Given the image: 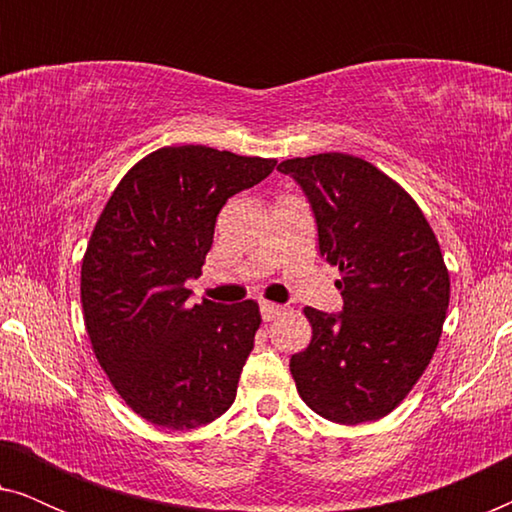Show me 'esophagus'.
<instances>
[{"label":"esophagus","instance_id":"obj_1","mask_svg":"<svg viewBox=\"0 0 512 512\" xmlns=\"http://www.w3.org/2000/svg\"><path fill=\"white\" fill-rule=\"evenodd\" d=\"M282 312H284L282 305L268 303V300H263V303H261V317H263V321H275Z\"/></svg>","mask_w":512,"mask_h":512}]
</instances>
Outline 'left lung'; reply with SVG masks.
<instances>
[{"mask_svg": "<svg viewBox=\"0 0 512 512\" xmlns=\"http://www.w3.org/2000/svg\"><path fill=\"white\" fill-rule=\"evenodd\" d=\"M277 170L314 214L319 254L338 265L342 310L305 307L307 349L291 356L298 394L338 424L389 415L429 366L450 303V275L417 202L349 153L291 158Z\"/></svg>", "mask_w": 512, "mask_h": 512, "instance_id": "1", "label": "left lung"}]
</instances>
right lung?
<instances>
[{
  "instance_id": "1",
  "label": "right lung",
  "mask_w": 512,
  "mask_h": 512,
  "mask_svg": "<svg viewBox=\"0 0 512 512\" xmlns=\"http://www.w3.org/2000/svg\"><path fill=\"white\" fill-rule=\"evenodd\" d=\"M275 165L165 146L125 174L100 214L81 265L83 319L104 373L146 422L195 429L233 405L258 305H191L186 282L200 277L221 207Z\"/></svg>"
}]
</instances>
